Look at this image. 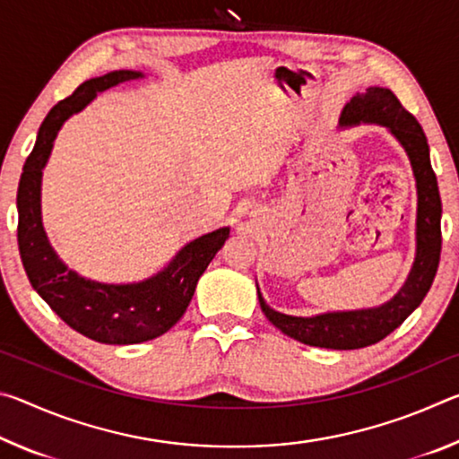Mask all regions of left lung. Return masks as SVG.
<instances>
[{
    "label": "left lung",
    "instance_id": "8db88e82",
    "mask_svg": "<svg viewBox=\"0 0 459 459\" xmlns=\"http://www.w3.org/2000/svg\"><path fill=\"white\" fill-rule=\"evenodd\" d=\"M360 121L378 123V126L391 129V134L405 147L411 166H413L419 196L417 257L407 283L391 301L380 307L316 317L279 314L263 301L259 293L263 314L277 330L301 344L332 348V351H356V348L377 344L394 328H399L429 291L441 255V198L437 178H435L429 161V145H427V137L419 121L401 105L393 91L380 87H370L359 92L342 111V126H352Z\"/></svg>",
    "mask_w": 459,
    "mask_h": 459
}]
</instances>
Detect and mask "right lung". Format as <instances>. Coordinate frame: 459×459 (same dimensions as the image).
Masks as SVG:
<instances>
[{
	"label": "right lung",
	"instance_id": "right-lung-1",
	"mask_svg": "<svg viewBox=\"0 0 459 459\" xmlns=\"http://www.w3.org/2000/svg\"><path fill=\"white\" fill-rule=\"evenodd\" d=\"M142 73L115 71L84 81L71 97L58 100L38 131L18 186V247L26 275L40 298L65 324L100 344H139L166 333L184 316L200 275L229 238L219 229L186 245L169 265L142 283L107 285L66 269L46 238L40 219L42 168L65 119L95 99L97 92Z\"/></svg>",
	"mask_w": 459,
	"mask_h": 459
}]
</instances>
